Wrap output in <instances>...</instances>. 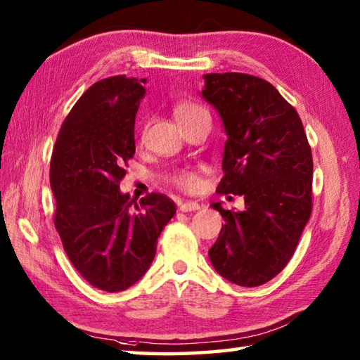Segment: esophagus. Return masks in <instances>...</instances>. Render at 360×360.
<instances>
[{
  "instance_id": "1",
  "label": "esophagus",
  "mask_w": 360,
  "mask_h": 360,
  "mask_svg": "<svg viewBox=\"0 0 360 360\" xmlns=\"http://www.w3.org/2000/svg\"><path fill=\"white\" fill-rule=\"evenodd\" d=\"M179 210L182 212H188V211H197L200 210V205L197 202H184L179 205Z\"/></svg>"
}]
</instances>
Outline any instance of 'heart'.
Wrapping results in <instances>:
<instances>
[{"mask_svg":"<svg viewBox=\"0 0 360 360\" xmlns=\"http://www.w3.org/2000/svg\"><path fill=\"white\" fill-rule=\"evenodd\" d=\"M208 114V111L203 106L197 105V103H191V101H186V103H179L178 106L174 108V115H176V120L182 124V122L186 120H191L193 117H198V115H205ZM173 182L182 191H187V192H195L198 191L200 184H202V179H200V176L193 172V169H181V172L176 173L173 176Z\"/></svg>","mask_w":360,"mask_h":360,"instance_id":"obj_1","label":"heart"}]
</instances>
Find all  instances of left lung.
<instances>
[{"instance_id":"obj_1","label":"left lung","mask_w":360,"mask_h":360,"mask_svg":"<svg viewBox=\"0 0 360 360\" xmlns=\"http://www.w3.org/2000/svg\"><path fill=\"white\" fill-rule=\"evenodd\" d=\"M203 77L202 96L227 133L217 193L245 197V211L211 205L225 224L210 260L227 281L255 288L288 265L311 216V148L300 115L270 82L243 72Z\"/></svg>"}]
</instances>
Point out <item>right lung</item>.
<instances>
[{
    "mask_svg": "<svg viewBox=\"0 0 360 360\" xmlns=\"http://www.w3.org/2000/svg\"><path fill=\"white\" fill-rule=\"evenodd\" d=\"M146 79L112 76L85 90L66 115L51 158L53 224L71 264L96 289L120 292L144 276L157 238L176 214L167 195L139 205L120 192L135 155V117Z\"/></svg>",
    "mask_w": 360,
    "mask_h": 360,
    "instance_id": "add662e5",
    "label": "right lung"
}]
</instances>
